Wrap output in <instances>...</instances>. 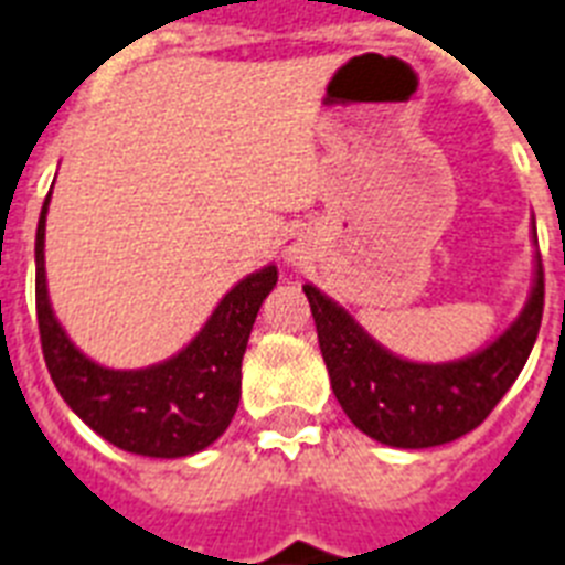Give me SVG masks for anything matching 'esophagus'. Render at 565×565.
Returning a JSON list of instances; mask_svg holds the SVG:
<instances>
[{"label": "esophagus", "instance_id": "34e87169", "mask_svg": "<svg viewBox=\"0 0 565 565\" xmlns=\"http://www.w3.org/2000/svg\"><path fill=\"white\" fill-rule=\"evenodd\" d=\"M282 256H286V262H291V265H300V262H306L311 256V242L306 233H300V230H295V233H288L286 242H282Z\"/></svg>", "mask_w": 565, "mask_h": 565}]
</instances>
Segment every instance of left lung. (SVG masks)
<instances>
[{
  "mask_svg": "<svg viewBox=\"0 0 565 565\" xmlns=\"http://www.w3.org/2000/svg\"><path fill=\"white\" fill-rule=\"evenodd\" d=\"M303 291L335 399L359 431L396 449L452 444L481 426L525 367L545 303L543 259L536 250L525 309L502 335L467 359L419 364L376 344L320 288L303 286Z\"/></svg>",
  "mask_w": 565,
  "mask_h": 565,
  "instance_id": "left-lung-1",
  "label": "left lung"
}]
</instances>
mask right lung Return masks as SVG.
Instances as JSON below:
<instances>
[{
	"instance_id": "add662e5",
	"label": "right lung",
	"mask_w": 565,
	"mask_h": 565,
	"mask_svg": "<svg viewBox=\"0 0 565 565\" xmlns=\"http://www.w3.org/2000/svg\"><path fill=\"white\" fill-rule=\"evenodd\" d=\"M38 221V327L43 359L63 403L96 435L146 458H186L215 444L238 408L242 359L262 300L277 286V265L245 277L221 297L201 332L178 355L139 370L96 364L54 318L46 288V212Z\"/></svg>"
}]
</instances>
